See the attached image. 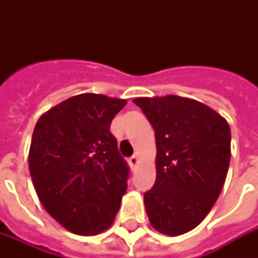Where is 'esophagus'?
Listing matches in <instances>:
<instances>
[{
	"mask_svg": "<svg viewBox=\"0 0 258 258\" xmlns=\"http://www.w3.org/2000/svg\"><path fill=\"white\" fill-rule=\"evenodd\" d=\"M128 163H130V166H131V167H135V166H137V163H138V155H133V157H130L128 158Z\"/></svg>",
	"mask_w": 258,
	"mask_h": 258,
	"instance_id": "esophagus-1",
	"label": "esophagus"
}]
</instances>
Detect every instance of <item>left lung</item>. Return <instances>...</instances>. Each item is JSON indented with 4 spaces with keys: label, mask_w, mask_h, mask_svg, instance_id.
I'll use <instances>...</instances> for the list:
<instances>
[{
    "label": "left lung",
    "mask_w": 258,
    "mask_h": 258,
    "mask_svg": "<svg viewBox=\"0 0 258 258\" xmlns=\"http://www.w3.org/2000/svg\"><path fill=\"white\" fill-rule=\"evenodd\" d=\"M155 130L157 179L145 192L153 228L179 236L204 220L224 187L230 162L228 121L186 97H138Z\"/></svg>",
    "instance_id": "obj_1"
}]
</instances>
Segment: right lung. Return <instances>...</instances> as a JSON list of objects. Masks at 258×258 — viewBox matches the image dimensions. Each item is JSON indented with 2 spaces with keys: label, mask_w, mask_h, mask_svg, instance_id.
Masks as SVG:
<instances>
[{
  "label": "right lung",
  "mask_w": 258,
  "mask_h": 258,
  "mask_svg": "<svg viewBox=\"0 0 258 258\" xmlns=\"http://www.w3.org/2000/svg\"><path fill=\"white\" fill-rule=\"evenodd\" d=\"M125 104L123 99L82 93L49 109L34 127L33 186L46 212L70 232L101 233L120 208L130 167L109 127Z\"/></svg>",
  "instance_id": "right-lung-1"
}]
</instances>
